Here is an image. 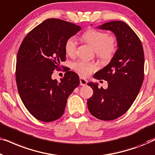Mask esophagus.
<instances>
[{
    "instance_id": "1",
    "label": "esophagus",
    "mask_w": 155,
    "mask_h": 155,
    "mask_svg": "<svg viewBox=\"0 0 155 155\" xmlns=\"http://www.w3.org/2000/svg\"><path fill=\"white\" fill-rule=\"evenodd\" d=\"M80 85L81 86H85L87 83V80L84 79V78H80Z\"/></svg>"
}]
</instances>
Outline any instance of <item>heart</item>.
Returning <instances> with one entry per match:
<instances>
[{
    "label": "heart",
    "mask_w": 155,
    "mask_h": 155,
    "mask_svg": "<svg viewBox=\"0 0 155 155\" xmlns=\"http://www.w3.org/2000/svg\"><path fill=\"white\" fill-rule=\"evenodd\" d=\"M84 41L95 49L96 55L103 61H109L113 58L117 49V39L114 35L95 29H90L82 36ZM78 41L75 37H71L65 43V51L67 55L74 56L77 51ZM73 68L76 73L83 77H87L97 69V65L94 62L79 60L73 63Z\"/></svg>",
    "instance_id": "1"
}]
</instances>
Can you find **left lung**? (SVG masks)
<instances>
[{
	"label": "left lung",
	"instance_id": "left-lung-1",
	"mask_svg": "<svg viewBox=\"0 0 155 155\" xmlns=\"http://www.w3.org/2000/svg\"><path fill=\"white\" fill-rule=\"evenodd\" d=\"M99 28L115 34L118 48L111 62L94 75L107 81V89L87 83L94 92L87 99V107L98 119L111 120L124 115L136 99L145 75V56L140 39L125 22L111 21Z\"/></svg>",
	"mask_w": 155,
	"mask_h": 155
}]
</instances>
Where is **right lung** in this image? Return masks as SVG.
Masks as SVG:
<instances>
[{"mask_svg": "<svg viewBox=\"0 0 155 155\" xmlns=\"http://www.w3.org/2000/svg\"><path fill=\"white\" fill-rule=\"evenodd\" d=\"M80 29L67 21L47 19L27 34L19 48L18 90L25 107L38 120L51 122L61 117L68 97L80 84L79 76L73 71H67L60 82L51 75L66 59L65 41Z\"/></svg>", "mask_w": 155, "mask_h": 155, "instance_id": "1", "label": "right lung"}]
</instances>
